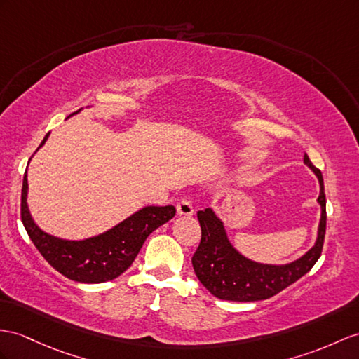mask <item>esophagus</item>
<instances>
[{
	"mask_svg": "<svg viewBox=\"0 0 359 359\" xmlns=\"http://www.w3.org/2000/svg\"><path fill=\"white\" fill-rule=\"evenodd\" d=\"M177 215L178 216H191L194 215V207L189 199H181L177 204Z\"/></svg>",
	"mask_w": 359,
	"mask_h": 359,
	"instance_id": "1",
	"label": "esophagus"
}]
</instances>
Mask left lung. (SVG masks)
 <instances>
[{"label": "left lung", "instance_id": "obj_1", "mask_svg": "<svg viewBox=\"0 0 359 359\" xmlns=\"http://www.w3.org/2000/svg\"><path fill=\"white\" fill-rule=\"evenodd\" d=\"M303 163L316 173L320 182L321 215L313 247L290 264H262L243 256L234 248L226 234L224 221L215 210L205 208L198 212L201 224V243L191 257L195 274L205 290L221 300L230 302H259L266 300L299 280L316 265L321 255L326 233V196L321 172L304 154Z\"/></svg>", "mask_w": 359, "mask_h": 359}]
</instances>
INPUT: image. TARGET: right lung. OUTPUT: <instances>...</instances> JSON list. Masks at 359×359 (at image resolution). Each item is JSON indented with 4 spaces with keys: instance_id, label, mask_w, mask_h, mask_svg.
I'll return each instance as SVG.
<instances>
[{
    "instance_id": "right-lung-1",
    "label": "right lung",
    "mask_w": 359,
    "mask_h": 359,
    "mask_svg": "<svg viewBox=\"0 0 359 359\" xmlns=\"http://www.w3.org/2000/svg\"><path fill=\"white\" fill-rule=\"evenodd\" d=\"M48 135L50 133L43 137L39 147L46 144ZM27 196L29 182L25 170L21 194L24 229L43 259L60 274L79 283H103L123 274L133 265L147 236L177 213L173 205H146L107 231L93 238L72 241L39 229L30 215Z\"/></svg>"
}]
</instances>
